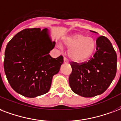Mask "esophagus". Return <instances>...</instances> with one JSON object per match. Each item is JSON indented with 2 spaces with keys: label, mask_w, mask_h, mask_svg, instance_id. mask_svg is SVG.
I'll list each match as a JSON object with an SVG mask.
<instances>
[{
  "label": "esophagus",
  "mask_w": 121,
  "mask_h": 121,
  "mask_svg": "<svg viewBox=\"0 0 121 121\" xmlns=\"http://www.w3.org/2000/svg\"><path fill=\"white\" fill-rule=\"evenodd\" d=\"M63 61H64V63H69V60H68V59L67 58H65V57L63 58Z\"/></svg>",
  "instance_id": "34e87169"
}]
</instances>
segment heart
I'll list each match as a JSON object with an SVG mask.
<instances>
[{
  "mask_svg": "<svg viewBox=\"0 0 121 121\" xmlns=\"http://www.w3.org/2000/svg\"><path fill=\"white\" fill-rule=\"evenodd\" d=\"M63 43L69 49L70 58L76 62H83L92 55L95 48L94 38L76 33L63 39Z\"/></svg>",
  "mask_w": 121,
  "mask_h": 121,
  "instance_id": "heart-1",
  "label": "heart"
}]
</instances>
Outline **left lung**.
Listing matches in <instances>:
<instances>
[{"instance_id":"left-lung-1","label":"left lung","mask_w":121,"mask_h":121,"mask_svg":"<svg viewBox=\"0 0 121 121\" xmlns=\"http://www.w3.org/2000/svg\"><path fill=\"white\" fill-rule=\"evenodd\" d=\"M117 61V54L110 41L104 36H99L96 40V51L88 61L70 62L69 85L72 91L85 97L104 92L115 76Z\"/></svg>"}]
</instances>
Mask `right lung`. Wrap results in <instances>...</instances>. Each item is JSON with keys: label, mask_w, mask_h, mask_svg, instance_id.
I'll use <instances>...</instances> for the list:
<instances>
[{"label": "right lung", "mask_w": 121, "mask_h": 121, "mask_svg": "<svg viewBox=\"0 0 121 121\" xmlns=\"http://www.w3.org/2000/svg\"><path fill=\"white\" fill-rule=\"evenodd\" d=\"M47 29H25L8 42L4 68L6 78L15 92L27 97L45 94L51 88L54 75L58 74L63 57L52 58L55 47Z\"/></svg>", "instance_id": "obj_1"}]
</instances>
